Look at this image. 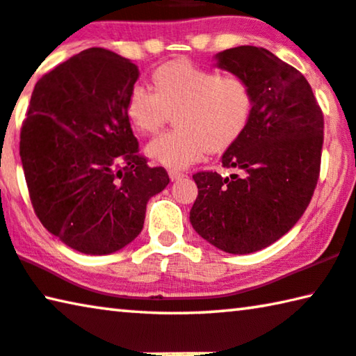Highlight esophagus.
<instances>
[{"label":"esophagus","instance_id":"34e87169","mask_svg":"<svg viewBox=\"0 0 356 356\" xmlns=\"http://www.w3.org/2000/svg\"><path fill=\"white\" fill-rule=\"evenodd\" d=\"M168 175H170L172 181H178V179H183V178L186 177L184 173H181V172H175V170H170V173H168Z\"/></svg>","mask_w":356,"mask_h":356}]
</instances>
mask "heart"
I'll return each instance as SVG.
<instances>
[{
	"label": "heart",
	"mask_w": 356,
	"mask_h": 356,
	"mask_svg": "<svg viewBox=\"0 0 356 356\" xmlns=\"http://www.w3.org/2000/svg\"><path fill=\"white\" fill-rule=\"evenodd\" d=\"M151 79L154 92L132 87L125 114L143 135L157 134L175 114L177 127L146 146V154L161 165L181 170L205 152L220 154L248 129L254 98L242 76L220 74L188 58H175L157 67Z\"/></svg>",
	"instance_id": "obj_1"
}]
</instances>
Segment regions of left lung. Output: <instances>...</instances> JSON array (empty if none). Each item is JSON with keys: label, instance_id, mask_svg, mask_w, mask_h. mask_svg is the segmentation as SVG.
Instances as JSON below:
<instances>
[{"label": "left lung", "instance_id": "1", "mask_svg": "<svg viewBox=\"0 0 356 356\" xmlns=\"http://www.w3.org/2000/svg\"><path fill=\"white\" fill-rule=\"evenodd\" d=\"M216 67L253 90L248 129L221 157L235 173L193 175L195 232L226 253L248 254L283 237L304 215L320 175L323 113L307 79L262 47L216 54Z\"/></svg>", "mask_w": 356, "mask_h": 356}]
</instances>
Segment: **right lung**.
Listing matches in <instances>:
<instances>
[{"label": "right lung", "mask_w": 356, "mask_h": 356, "mask_svg": "<svg viewBox=\"0 0 356 356\" xmlns=\"http://www.w3.org/2000/svg\"><path fill=\"white\" fill-rule=\"evenodd\" d=\"M138 76L129 58L86 49L38 81L22 125L20 159L36 216L84 254L114 253L138 237L147 200L170 183L165 168L138 154L125 114Z\"/></svg>", "instance_id": "right-lung-1"}]
</instances>
